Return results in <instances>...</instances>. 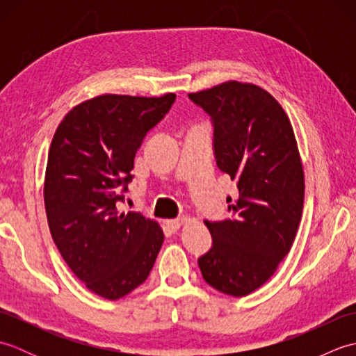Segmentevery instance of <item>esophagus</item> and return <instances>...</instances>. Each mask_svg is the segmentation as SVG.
I'll use <instances>...</instances> for the list:
<instances>
[{"instance_id":"esophagus-1","label":"esophagus","mask_w":356,"mask_h":356,"mask_svg":"<svg viewBox=\"0 0 356 356\" xmlns=\"http://www.w3.org/2000/svg\"><path fill=\"white\" fill-rule=\"evenodd\" d=\"M182 225H184V218H174V220L166 222V226H168V229L171 232H176Z\"/></svg>"}]
</instances>
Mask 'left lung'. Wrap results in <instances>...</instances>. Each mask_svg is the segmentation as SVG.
I'll use <instances>...</instances> for the list:
<instances>
[{
    "label": "left lung",
    "instance_id": "obj_1",
    "mask_svg": "<svg viewBox=\"0 0 356 356\" xmlns=\"http://www.w3.org/2000/svg\"><path fill=\"white\" fill-rule=\"evenodd\" d=\"M188 97L214 127L218 170L237 180L231 218L205 225L213 246L199 257L203 280L245 297L266 283L293 243L303 213L305 174L289 118L274 96L229 81Z\"/></svg>",
    "mask_w": 356,
    "mask_h": 356
}]
</instances>
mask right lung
<instances>
[{
    "instance_id": "1",
    "label": "right lung",
    "mask_w": 356,
    "mask_h": 356,
    "mask_svg": "<svg viewBox=\"0 0 356 356\" xmlns=\"http://www.w3.org/2000/svg\"><path fill=\"white\" fill-rule=\"evenodd\" d=\"M176 95H102L67 113L53 136L44 182L51 238L82 283L118 300L145 282L163 232L140 213H119L134 156Z\"/></svg>"
}]
</instances>
